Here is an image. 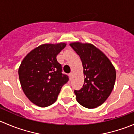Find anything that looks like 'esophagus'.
<instances>
[{
    "instance_id": "34e87169",
    "label": "esophagus",
    "mask_w": 134,
    "mask_h": 134,
    "mask_svg": "<svg viewBox=\"0 0 134 134\" xmlns=\"http://www.w3.org/2000/svg\"><path fill=\"white\" fill-rule=\"evenodd\" d=\"M69 75L70 78H71H71H72V76H73V72H70Z\"/></svg>"
}]
</instances>
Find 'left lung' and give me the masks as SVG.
<instances>
[{
    "mask_svg": "<svg viewBox=\"0 0 134 134\" xmlns=\"http://www.w3.org/2000/svg\"><path fill=\"white\" fill-rule=\"evenodd\" d=\"M70 46L82 60L85 77L83 87L75 90L76 100L83 107L95 108L110 95L115 82V69L107 56L93 44L75 42Z\"/></svg>",
    "mask_w": 134,
    "mask_h": 134,
    "instance_id": "1",
    "label": "left lung"
}]
</instances>
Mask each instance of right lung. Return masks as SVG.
Here are the masks:
<instances>
[{
    "instance_id": "1",
    "label": "right lung",
    "mask_w": 134,
    "mask_h": 134,
    "mask_svg": "<svg viewBox=\"0 0 134 134\" xmlns=\"http://www.w3.org/2000/svg\"><path fill=\"white\" fill-rule=\"evenodd\" d=\"M66 43L43 44L31 51L22 61L19 77L24 93L34 104L47 107L54 103L69 77L62 73L56 56Z\"/></svg>"
}]
</instances>
